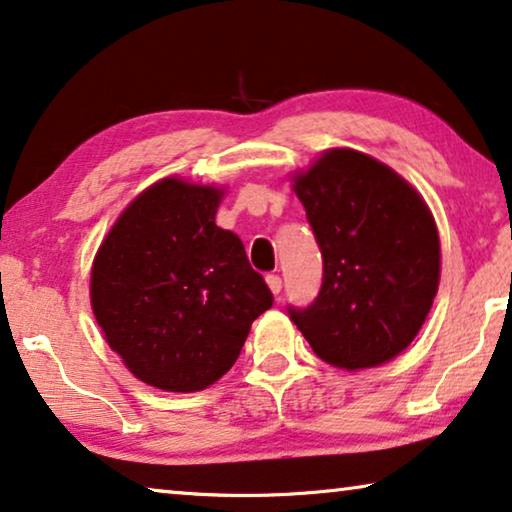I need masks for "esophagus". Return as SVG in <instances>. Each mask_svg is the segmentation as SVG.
I'll return each mask as SVG.
<instances>
[{
  "label": "esophagus",
  "mask_w": 512,
  "mask_h": 512,
  "mask_svg": "<svg viewBox=\"0 0 512 512\" xmlns=\"http://www.w3.org/2000/svg\"><path fill=\"white\" fill-rule=\"evenodd\" d=\"M266 285H269V290L276 294L283 292V280H280V276H276V273H271V276H266Z\"/></svg>",
  "instance_id": "34e87169"
}]
</instances>
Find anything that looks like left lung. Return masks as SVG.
Here are the masks:
<instances>
[{"mask_svg": "<svg viewBox=\"0 0 512 512\" xmlns=\"http://www.w3.org/2000/svg\"><path fill=\"white\" fill-rule=\"evenodd\" d=\"M322 253V287L287 308L322 362L371 369L406 350L424 325L441 278L434 215L403 178L350 148L322 153L294 176Z\"/></svg>", "mask_w": 512, "mask_h": 512, "instance_id": "obj_1", "label": "left lung"}]
</instances>
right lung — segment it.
<instances>
[{
    "mask_svg": "<svg viewBox=\"0 0 512 512\" xmlns=\"http://www.w3.org/2000/svg\"><path fill=\"white\" fill-rule=\"evenodd\" d=\"M220 199L218 187L162 178L122 211L92 264L106 343L157 390L213 385L273 306L239 236L215 225Z\"/></svg>",
    "mask_w": 512,
    "mask_h": 512,
    "instance_id": "add662e5",
    "label": "right lung"
}]
</instances>
